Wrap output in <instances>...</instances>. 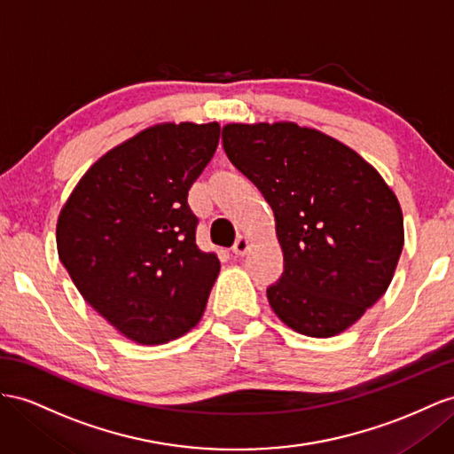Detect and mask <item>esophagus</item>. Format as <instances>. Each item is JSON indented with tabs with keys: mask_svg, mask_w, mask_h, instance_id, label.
I'll use <instances>...</instances> for the list:
<instances>
[{
	"mask_svg": "<svg viewBox=\"0 0 454 454\" xmlns=\"http://www.w3.org/2000/svg\"><path fill=\"white\" fill-rule=\"evenodd\" d=\"M251 249V239L247 236H239L234 243V247H231V251H234V254H246L247 251Z\"/></svg>",
	"mask_w": 454,
	"mask_h": 454,
	"instance_id": "1",
	"label": "esophagus"
}]
</instances>
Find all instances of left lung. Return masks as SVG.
<instances>
[{"label":"left lung","mask_w":454,"mask_h":454,"mask_svg":"<svg viewBox=\"0 0 454 454\" xmlns=\"http://www.w3.org/2000/svg\"><path fill=\"white\" fill-rule=\"evenodd\" d=\"M228 159L272 207L284 251L266 289L286 326L309 338L351 328L386 294L404 246L403 211L355 149L295 122H231Z\"/></svg>","instance_id":"1"}]
</instances>
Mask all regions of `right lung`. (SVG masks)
<instances>
[{"label": "right lung", "instance_id": "add662e5", "mask_svg": "<svg viewBox=\"0 0 454 454\" xmlns=\"http://www.w3.org/2000/svg\"><path fill=\"white\" fill-rule=\"evenodd\" d=\"M218 122H162L88 168L57 218V253L86 303L139 345L201 320L220 272L195 243L188 192L215 155Z\"/></svg>", "mask_w": 454, "mask_h": 454}]
</instances>
